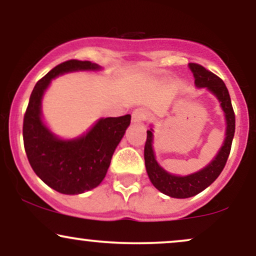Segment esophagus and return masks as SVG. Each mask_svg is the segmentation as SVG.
Returning a JSON list of instances; mask_svg holds the SVG:
<instances>
[{
	"label": "esophagus",
	"instance_id": "obj_1",
	"mask_svg": "<svg viewBox=\"0 0 256 256\" xmlns=\"http://www.w3.org/2000/svg\"><path fill=\"white\" fill-rule=\"evenodd\" d=\"M146 118L144 110H136L132 113V122L134 124H142Z\"/></svg>",
	"mask_w": 256,
	"mask_h": 256
}]
</instances>
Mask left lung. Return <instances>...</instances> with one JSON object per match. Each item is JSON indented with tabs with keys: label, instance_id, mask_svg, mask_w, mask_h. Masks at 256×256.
<instances>
[{
	"label": "left lung",
	"instance_id": "obj_1",
	"mask_svg": "<svg viewBox=\"0 0 256 256\" xmlns=\"http://www.w3.org/2000/svg\"><path fill=\"white\" fill-rule=\"evenodd\" d=\"M189 68L195 78V86L198 89L204 88L219 101L225 116V138L216 155L210 164L190 174L178 176L167 172L158 162L154 146H152L154 144V128H152L154 126L150 125V128L146 131V142L144 146L146 173L152 184L158 192L174 198H192L204 192L206 188L210 186L219 177L228 161L234 134V113L232 110L228 90L224 82L214 73L207 71L201 64H189Z\"/></svg>",
	"mask_w": 256,
	"mask_h": 256
}]
</instances>
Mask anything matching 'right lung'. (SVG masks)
<instances>
[{"instance_id":"1","label":"right lung","mask_w":256,"mask_h":256,"mask_svg":"<svg viewBox=\"0 0 256 256\" xmlns=\"http://www.w3.org/2000/svg\"><path fill=\"white\" fill-rule=\"evenodd\" d=\"M98 71L102 67L90 61L70 60L58 64L34 85L24 116L22 137L32 170L48 186L64 195H79L101 184L131 116L100 118L80 136L61 138L43 119L44 94L58 76Z\"/></svg>"}]
</instances>
